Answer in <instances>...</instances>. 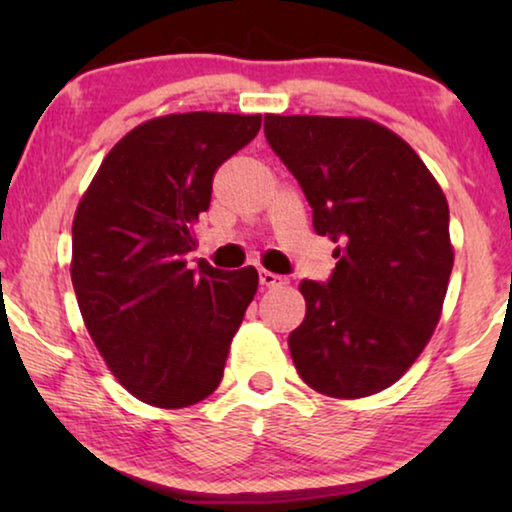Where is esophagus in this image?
<instances>
[{"mask_svg": "<svg viewBox=\"0 0 512 512\" xmlns=\"http://www.w3.org/2000/svg\"><path fill=\"white\" fill-rule=\"evenodd\" d=\"M258 279H261L263 286H268V289H279V286H284L289 279L282 277V275H275V272L270 270H261L258 272Z\"/></svg>", "mask_w": 512, "mask_h": 512, "instance_id": "obj_1", "label": "esophagus"}]
</instances>
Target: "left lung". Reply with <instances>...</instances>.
I'll list each match as a JSON object with an SVG mask.
<instances>
[{"label":"left lung","instance_id":"left-lung-1","mask_svg":"<svg viewBox=\"0 0 512 512\" xmlns=\"http://www.w3.org/2000/svg\"><path fill=\"white\" fill-rule=\"evenodd\" d=\"M265 139L303 188L317 235L338 244L326 282L303 279L289 335L305 384L333 398L387 389L440 319L454 263L450 207L422 158L366 118L265 116Z\"/></svg>","mask_w":512,"mask_h":512}]
</instances>
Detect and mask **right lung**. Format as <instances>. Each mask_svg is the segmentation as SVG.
I'll return each mask as SVG.
<instances>
[{"mask_svg": "<svg viewBox=\"0 0 512 512\" xmlns=\"http://www.w3.org/2000/svg\"><path fill=\"white\" fill-rule=\"evenodd\" d=\"M261 130V116H160L102 160L76 209L72 284L116 380L156 408H188L219 387L230 340L258 289L256 268L191 270L193 226L214 172Z\"/></svg>", "mask_w": 512, "mask_h": 512, "instance_id": "right-lung-1", "label": "right lung"}]
</instances>
